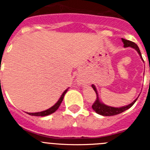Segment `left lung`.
Returning a JSON list of instances; mask_svg holds the SVG:
<instances>
[{
	"mask_svg": "<svg viewBox=\"0 0 150 150\" xmlns=\"http://www.w3.org/2000/svg\"><path fill=\"white\" fill-rule=\"evenodd\" d=\"M122 40L123 43H124V47H132V48H134V50H137V52H138V54L140 55V58L144 61L142 58V55H141V53H140V49L137 46V45L136 43H134L132 41L128 40L123 39L122 38ZM91 87L93 88L94 91H95V93L97 95V98L95 100V101L94 102V104H92V109L97 112V113H98V114L101 115V116H115V115L120 114L121 112H124V111L127 110L128 109H129L130 107H132L133 106V104H134L137 99H135L132 103H131L130 104L127 106H124V107H110V106H107L105 105L104 104H103L102 102L100 101L98 98V91H97L96 88L94 85H91Z\"/></svg>",
	"mask_w": 150,
	"mask_h": 150,
	"instance_id": "1",
	"label": "left lung"
}]
</instances>
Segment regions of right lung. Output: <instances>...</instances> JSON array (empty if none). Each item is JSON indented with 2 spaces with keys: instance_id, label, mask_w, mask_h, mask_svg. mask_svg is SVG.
I'll return each mask as SVG.
<instances>
[{
  "instance_id": "1",
  "label": "right lung",
  "mask_w": 150,
  "mask_h": 150,
  "mask_svg": "<svg viewBox=\"0 0 150 150\" xmlns=\"http://www.w3.org/2000/svg\"><path fill=\"white\" fill-rule=\"evenodd\" d=\"M67 91V89H66L65 91H64L63 94H62V96H61V98H59V100L57 101L56 104H55L54 106H52V107H50V109L46 110H44V111H42V112H27V113L28 114L30 115V116H48V115L50 114H52V113H53L54 112H55L57 110L59 109V106L61 105L62 100H63L64 96V95H65Z\"/></svg>"
}]
</instances>
